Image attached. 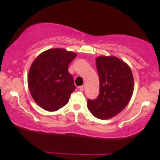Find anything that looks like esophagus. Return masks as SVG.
<instances>
[{
	"instance_id": "esophagus-1",
	"label": "esophagus",
	"mask_w": 160,
	"mask_h": 160,
	"mask_svg": "<svg viewBox=\"0 0 160 160\" xmlns=\"http://www.w3.org/2000/svg\"><path fill=\"white\" fill-rule=\"evenodd\" d=\"M78 89L80 91H83L84 86H78Z\"/></svg>"
}]
</instances>
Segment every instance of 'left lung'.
I'll use <instances>...</instances> for the list:
<instances>
[{
    "label": "left lung",
    "instance_id": "1",
    "mask_svg": "<svg viewBox=\"0 0 160 160\" xmlns=\"http://www.w3.org/2000/svg\"><path fill=\"white\" fill-rule=\"evenodd\" d=\"M99 77V94L87 105L94 117L101 120L111 118L126 108L133 93L132 73L127 64L113 56L96 58Z\"/></svg>",
    "mask_w": 160,
    "mask_h": 160
}]
</instances>
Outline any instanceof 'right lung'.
Instances as JSON below:
<instances>
[{
    "label": "right lung",
    "mask_w": 160,
    "mask_h": 160,
    "mask_svg": "<svg viewBox=\"0 0 160 160\" xmlns=\"http://www.w3.org/2000/svg\"><path fill=\"white\" fill-rule=\"evenodd\" d=\"M77 54L65 49H48L39 55L28 73V88L32 98L42 108L56 111L68 102L76 89L68 65Z\"/></svg>",
    "instance_id": "1"
}]
</instances>
